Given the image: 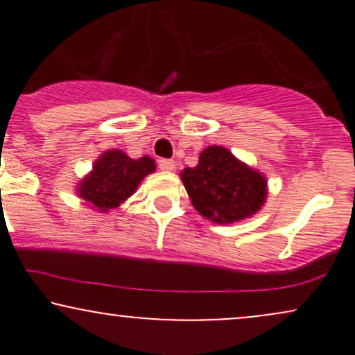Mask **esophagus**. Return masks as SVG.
Listing matches in <instances>:
<instances>
[{
  "label": "esophagus",
  "instance_id": "obj_1",
  "mask_svg": "<svg viewBox=\"0 0 355 355\" xmlns=\"http://www.w3.org/2000/svg\"><path fill=\"white\" fill-rule=\"evenodd\" d=\"M158 168L164 170V172H172L175 168V162L168 160V158H162V160H158Z\"/></svg>",
  "mask_w": 355,
  "mask_h": 355
}]
</instances>
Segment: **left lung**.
Segmentation results:
<instances>
[{
  "instance_id": "8db88e82",
  "label": "left lung",
  "mask_w": 355,
  "mask_h": 355,
  "mask_svg": "<svg viewBox=\"0 0 355 355\" xmlns=\"http://www.w3.org/2000/svg\"><path fill=\"white\" fill-rule=\"evenodd\" d=\"M180 178L195 210L220 225L250 218L267 198L266 175L220 145L207 146L197 166L183 168Z\"/></svg>"
}]
</instances>
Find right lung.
I'll return each instance as SVG.
<instances>
[{
  "label": "right lung",
  "instance_id": "obj_1",
  "mask_svg": "<svg viewBox=\"0 0 355 355\" xmlns=\"http://www.w3.org/2000/svg\"><path fill=\"white\" fill-rule=\"evenodd\" d=\"M155 170L157 165L148 155L135 160L121 150H107L76 185V193L93 210L107 214L128 200L141 180Z\"/></svg>",
  "mask_w": 355,
  "mask_h": 355
}]
</instances>
